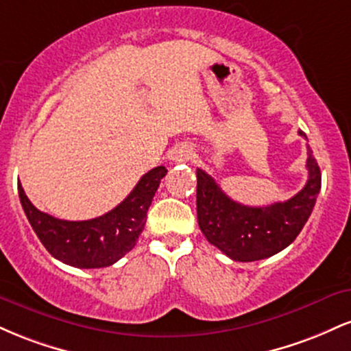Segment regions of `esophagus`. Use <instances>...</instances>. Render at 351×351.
Returning a JSON list of instances; mask_svg holds the SVG:
<instances>
[{
	"instance_id": "esophagus-1",
	"label": "esophagus",
	"mask_w": 351,
	"mask_h": 351,
	"mask_svg": "<svg viewBox=\"0 0 351 351\" xmlns=\"http://www.w3.org/2000/svg\"><path fill=\"white\" fill-rule=\"evenodd\" d=\"M191 156H193V152L186 147H181L180 150H176L175 153H173V160H175V162H188Z\"/></svg>"
}]
</instances>
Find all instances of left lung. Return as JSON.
<instances>
[{"mask_svg": "<svg viewBox=\"0 0 351 351\" xmlns=\"http://www.w3.org/2000/svg\"><path fill=\"white\" fill-rule=\"evenodd\" d=\"M307 140V135L299 130ZM308 180L284 203L245 206L231 199L206 171L196 170V211L204 237L232 261L252 263L280 252L293 243L312 215L322 186L315 156L307 145Z\"/></svg>", "mask_w": 351, "mask_h": 351, "instance_id": "1", "label": "left lung"}]
</instances>
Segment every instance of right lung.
Returning a JSON list of instances; mask_svg holds the SVG:
<instances>
[{"mask_svg":"<svg viewBox=\"0 0 351 351\" xmlns=\"http://www.w3.org/2000/svg\"><path fill=\"white\" fill-rule=\"evenodd\" d=\"M167 168L156 167L140 178L130 195L106 215L87 221H66L39 211L18 184L19 199L31 228L44 247L60 263L79 269L108 267L135 247L147 223V211Z\"/></svg>","mask_w":351,"mask_h":351,"instance_id":"1","label":"right lung"}]
</instances>
